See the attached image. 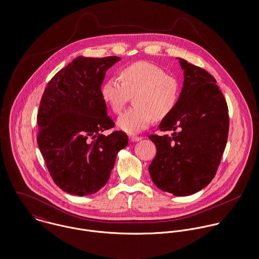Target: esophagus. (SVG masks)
I'll return each mask as SVG.
<instances>
[{
	"label": "esophagus",
	"mask_w": 259,
	"mask_h": 259,
	"mask_svg": "<svg viewBox=\"0 0 259 259\" xmlns=\"http://www.w3.org/2000/svg\"><path fill=\"white\" fill-rule=\"evenodd\" d=\"M141 139H142V138L139 137V136H135V135L129 136V140H130L131 142H138V141H140Z\"/></svg>",
	"instance_id": "obj_1"
}]
</instances>
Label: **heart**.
Wrapping results in <instances>:
<instances>
[{
    "label": "heart",
    "mask_w": 259,
    "mask_h": 259,
    "mask_svg": "<svg viewBox=\"0 0 259 259\" xmlns=\"http://www.w3.org/2000/svg\"><path fill=\"white\" fill-rule=\"evenodd\" d=\"M119 79L109 78L101 87V95L114 113H119L133 95V108L117 119L119 129L135 134L146 129L153 118L162 120L175 109L180 83L160 66L137 61L119 71Z\"/></svg>",
    "instance_id": "heart-1"
}]
</instances>
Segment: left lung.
<instances>
[{"label":"left lung","mask_w":259,"mask_h":259,"mask_svg":"<svg viewBox=\"0 0 259 259\" xmlns=\"http://www.w3.org/2000/svg\"><path fill=\"white\" fill-rule=\"evenodd\" d=\"M184 85L170 115L159 125L172 135H150L157 154L149 172L174 196H190L214 178L229 136V108L217 80L206 70L179 58Z\"/></svg>","instance_id":"left-lung-1"}]
</instances>
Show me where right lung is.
Segmentation results:
<instances>
[{
    "label": "right lung",
    "mask_w": 259,
    "mask_h": 259,
    "mask_svg": "<svg viewBox=\"0 0 259 259\" xmlns=\"http://www.w3.org/2000/svg\"><path fill=\"white\" fill-rule=\"evenodd\" d=\"M121 58L78 57L50 80L37 111V145L58 187L75 196L98 192L110 178L116 156L128 144L114 127L101 95L105 72Z\"/></svg>",
    "instance_id": "1"
}]
</instances>
